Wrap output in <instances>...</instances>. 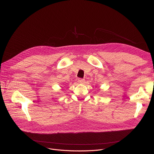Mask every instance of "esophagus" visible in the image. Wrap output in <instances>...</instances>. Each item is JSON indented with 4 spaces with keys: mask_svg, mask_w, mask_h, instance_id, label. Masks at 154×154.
<instances>
[{
    "mask_svg": "<svg viewBox=\"0 0 154 154\" xmlns=\"http://www.w3.org/2000/svg\"><path fill=\"white\" fill-rule=\"evenodd\" d=\"M78 82L79 84H83L85 83V80L84 79H78Z\"/></svg>",
    "mask_w": 154,
    "mask_h": 154,
    "instance_id": "esophagus-1",
    "label": "esophagus"
}]
</instances>
